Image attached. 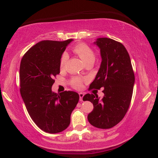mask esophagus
I'll use <instances>...</instances> for the list:
<instances>
[{
	"instance_id": "34e87169",
	"label": "esophagus",
	"mask_w": 158,
	"mask_h": 158,
	"mask_svg": "<svg viewBox=\"0 0 158 158\" xmlns=\"http://www.w3.org/2000/svg\"><path fill=\"white\" fill-rule=\"evenodd\" d=\"M84 96V94H83V93H80L79 94V97H80V101H83V98Z\"/></svg>"
}]
</instances>
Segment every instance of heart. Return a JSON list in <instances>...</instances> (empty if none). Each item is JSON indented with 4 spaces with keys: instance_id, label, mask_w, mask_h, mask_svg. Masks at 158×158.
Returning <instances> with one entry per match:
<instances>
[{
    "instance_id": "heart-1",
    "label": "heart",
    "mask_w": 158,
    "mask_h": 158,
    "mask_svg": "<svg viewBox=\"0 0 158 158\" xmlns=\"http://www.w3.org/2000/svg\"><path fill=\"white\" fill-rule=\"evenodd\" d=\"M73 51L75 54H77L79 56V57L81 58L85 64H87L88 62H94L95 56L94 52L93 51L91 48H90L88 45L85 44H77L76 46L74 47L73 48ZM69 58V55L67 52H64L61 56L60 61V65L61 68H64L66 65L67 62H68ZM72 83L73 86L76 88H79L81 87V80L77 77H75L73 79Z\"/></svg>"
}]
</instances>
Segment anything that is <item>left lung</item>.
Instances as JSON below:
<instances>
[{"mask_svg":"<svg viewBox=\"0 0 158 158\" xmlns=\"http://www.w3.org/2000/svg\"><path fill=\"white\" fill-rule=\"evenodd\" d=\"M100 49L101 63L90 89L103 88L104 96L86 94L83 101L94 104L88 120L99 129H110L119 123L127 112L132 96L135 74L130 57L124 45L109 38L94 42Z\"/></svg>","mask_w":158,"mask_h":158,"instance_id":"8db88e82","label":"left lung"}]
</instances>
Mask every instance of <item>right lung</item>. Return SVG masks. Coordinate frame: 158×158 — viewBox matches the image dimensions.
I'll return each instance as SVG.
<instances>
[{
    "label": "right lung",
    "mask_w": 158,
    "mask_h": 158,
    "mask_svg": "<svg viewBox=\"0 0 158 158\" xmlns=\"http://www.w3.org/2000/svg\"><path fill=\"white\" fill-rule=\"evenodd\" d=\"M73 41H41L21 61V96L31 119L45 132L59 133L68 128L78 103L76 92L52 91L54 77L60 73V58Z\"/></svg>",
    "instance_id": "add662e5"
}]
</instances>
